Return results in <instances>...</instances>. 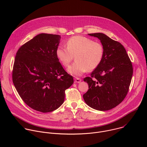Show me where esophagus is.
I'll return each instance as SVG.
<instances>
[{"mask_svg": "<svg viewBox=\"0 0 147 147\" xmlns=\"http://www.w3.org/2000/svg\"><path fill=\"white\" fill-rule=\"evenodd\" d=\"M81 81V80L79 78H75V79H74L75 83H80Z\"/></svg>", "mask_w": 147, "mask_h": 147, "instance_id": "obj_1", "label": "esophagus"}]
</instances>
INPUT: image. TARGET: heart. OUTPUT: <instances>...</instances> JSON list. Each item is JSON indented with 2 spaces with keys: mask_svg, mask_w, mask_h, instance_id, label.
Listing matches in <instances>:
<instances>
[{
  "mask_svg": "<svg viewBox=\"0 0 147 147\" xmlns=\"http://www.w3.org/2000/svg\"><path fill=\"white\" fill-rule=\"evenodd\" d=\"M56 53L65 67L69 65L74 56L76 61L68 68V71L72 75L79 76L99 66L104 57L105 48L98 42L78 35L67 40L66 47H59Z\"/></svg>",
  "mask_w": 147,
  "mask_h": 147,
  "instance_id": "b5f03b06",
  "label": "heart"
}]
</instances>
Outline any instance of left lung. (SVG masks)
I'll return each instance as SVG.
<instances>
[{
  "label": "left lung",
  "mask_w": 147,
  "mask_h": 147,
  "mask_svg": "<svg viewBox=\"0 0 147 147\" xmlns=\"http://www.w3.org/2000/svg\"><path fill=\"white\" fill-rule=\"evenodd\" d=\"M88 35L100 39L105 54L91 76L84 78L89 90L83 95V98L94 109L108 111L119 105L127 94L133 73L132 63L119 42L102 33Z\"/></svg>",
  "instance_id": "obj_1"
}]
</instances>
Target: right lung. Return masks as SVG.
Wrapping results in <instances>:
<instances>
[{
	"instance_id": "1",
	"label": "right lung",
	"mask_w": 147,
	"mask_h": 147,
	"mask_svg": "<svg viewBox=\"0 0 147 147\" xmlns=\"http://www.w3.org/2000/svg\"><path fill=\"white\" fill-rule=\"evenodd\" d=\"M60 38L38 34L18 49L14 59L12 80L17 92L28 107L42 113L60 107L74 82L56 56Z\"/></svg>"
}]
</instances>
